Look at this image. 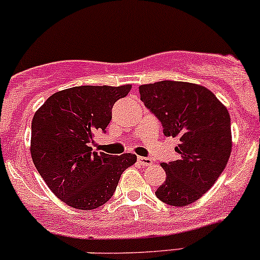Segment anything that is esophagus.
<instances>
[{
    "mask_svg": "<svg viewBox=\"0 0 260 260\" xmlns=\"http://www.w3.org/2000/svg\"><path fill=\"white\" fill-rule=\"evenodd\" d=\"M138 162H140V165H142V166H151V165L153 164L149 157H138Z\"/></svg>",
    "mask_w": 260,
    "mask_h": 260,
    "instance_id": "esophagus-1",
    "label": "esophagus"
}]
</instances>
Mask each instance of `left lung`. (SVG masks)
Masks as SVG:
<instances>
[{"label":"left lung","instance_id":"8db88e82","mask_svg":"<svg viewBox=\"0 0 260 260\" xmlns=\"http://www.w3.org/2000/svg\"><path fill=\"white\" fill-rule=\"evenodd\" d=\"M141 101L161 120L164 135L177 137L176 161L161 164L166 181L156 196L186 206L205 195L224 171L232 152L226 107L212 91L187 81L162 80L140 86Z\"/></svg>","mask_w":260,"mask_h":260}]
</instances>
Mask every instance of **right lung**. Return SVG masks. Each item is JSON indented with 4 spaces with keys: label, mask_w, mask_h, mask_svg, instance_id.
I'll use <instances>...</instances> for the list:
<instances>
[{
    "label": "right lung",
    "mask_w": 260,
    "mask_h": 260,
    "mask_svg": "<svg viewBox=\"0 0 260 260\" xmlns=\"http://www.w3.org/2000/svg\"><path fill=\"white\" fill-rule=\"evenodd\" d=\"M132 89L83 85L49 96L34 114L30 152L35 167L62 203L79 210H93L113 196L120 175L137 156L91 152L96 131H106L112 108Z\"/></svg>",
    "instance_id": "obj_1"
}]
</instances>
